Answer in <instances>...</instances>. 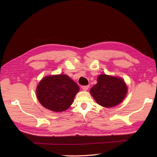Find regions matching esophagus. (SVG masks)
I'll return each mask as SVG.
<instances>
[{
	"mask_svg": "<svg viewBox=\"0 0 157 157\" xmlns=\"http://www.w3.org/2000/svg\"><path fill=\"white\" fill-rule=\"evenodd\" d=\"M88 88H89V86H88V85L82 86V88H83V90H85V91H86V90L88 89Z\"/></svg>",
	"mask_w": 157,
	"mask_h": 157,
	"instance_id": "34e87169",
	"label": "esophagus"
}]
</instances>
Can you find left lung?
Listing matches in <instances>:
<instances>
[{"label": "left lung", "mask_w": 157, "mask_h": 157, "mask_svg": "<svg viewBox=\"0 0 157 157\" xmlns=\"http://www.w3.org/2000/svg\"><path fill=\"white\" fill-rule=\"evenodd\" d=\"M95 101L105 108H112L121 103L127 94V86L121 78L101 74L97 83L90 89Z\"/></svg>", "instance_id": "8db88e82"}]
</instances>
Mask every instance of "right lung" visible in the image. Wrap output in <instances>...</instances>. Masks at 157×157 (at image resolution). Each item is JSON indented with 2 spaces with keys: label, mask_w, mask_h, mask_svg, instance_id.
Returning a JSON list of instances; mask_svg holds the SVG:
<instances>
[{
  "label": "right lung",
  "mask_w": 157,
  "mask_h": 157,
  "mask_svg": "<svg viewBox=\"0 0 157 157\" xmlns=\"http://www.w3.org/2000/svg\"><path fill=\"white\" fill-rule=\"evenodd\" d=\"M78 85L65 74L44 77L36 89L39 102L45 108L55 112L67 110L79 92Z\"/></svg>",
  "instance_id": "obj_1"
}]
</instances>
